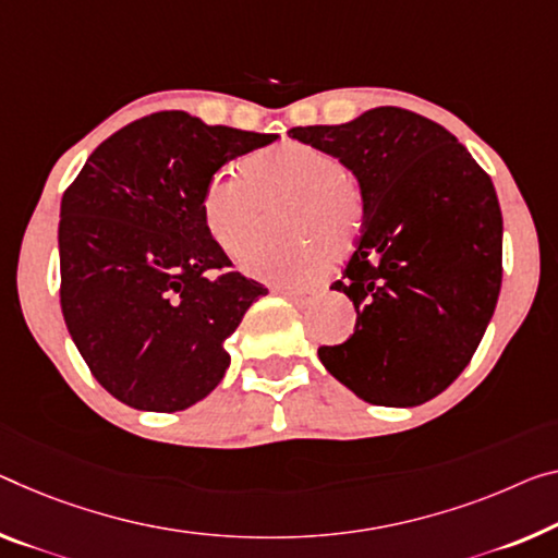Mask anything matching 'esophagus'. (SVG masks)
I'll list each match as a JSON object with an SVG mask.
<instances>
[{
    "mask_svg": "<svg viewBox=\"0 0 558 558\" xmlns=\"http://www.w3.org/2000/svg\"><path fill=\"white\" fill-rule=\"evenodd\" d=\"M281 294H284L289 302H294L296 306H304L308 299L316 294V289L312 287H296V289H281Z\"/></svg>",
    "mask_w": 558,
    "mask_h": 558,
    "instance_id": "esophagus-1",
    "label": "esophagus"
}]
</instances>
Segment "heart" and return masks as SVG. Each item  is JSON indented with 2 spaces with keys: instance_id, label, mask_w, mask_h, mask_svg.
Segmentation results:
<instances>
[{
  "instance_id": "1",
  "label": "heart",
  "mask_w": 558,
  "mask_h": 558,
  "mask_svg": "<svg viewBox=\"0 0 558 558\" xmlns=\"http://www.w3.org/2000/svg\"><path fill=\"white\" fill-rule=\"evenodd\" d=\"M287 202L281 231L289 242L246 262V271L281 284H304L327 264V250L347 252L364 225V196L331 151L306 142H281L225 167L202 194V219L221 250L244 259L262 244L267 209Z\"/></svg>"
}]
</instances>
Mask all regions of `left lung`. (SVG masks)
I'll list each match as a JSON object with an SVG mask.
<instances>
[{"instance_id":"8db88e82","label":"left lung","mask_w":558,"mask_h":558,"mask_svg":"<svg viewBox=\"0 0 558 558\" xmlns=\"http://www.w3.org/2000/svg\"><path fill=\"white\" fill-rule=\"evenodd\" d=\"M356 177L364 231L331 289L354 333L322 347L327 372L376 407H418L464 372L501 289L504 221L486 171L432 119L376 107L337 126H294Z\"/></svg>"}]
</instances>
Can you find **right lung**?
Segmentation results:
<instances>
[{
    "mask_svg": "<svg viewBox=\"0 0 558 558\" xmlns=\"http://www.w3.org/2000/svg\"><path fill=\"white\" fill-rule=\"evenodd\" d=\"M277 142L157 111L92 151L62 196V314L94 379L140 411H182L219 387L225 341L259 281L231 271L202 219L227 161Z\"/></svg>",
    "mask_w": 558,
    "mask_h": 558,
    "instance_id": "obj_1",
    "label": "right lung"
}]
</instances>
